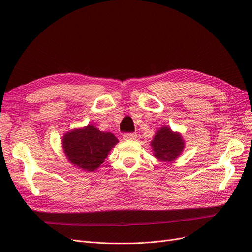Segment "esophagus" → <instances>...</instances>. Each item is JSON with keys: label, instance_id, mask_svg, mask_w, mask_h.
Here are the masks:
<instances>
[{"label": "esophagus", "instance_id": "esophagus-1", "mask_svg": "<svg viewBox=\"0 0 252 252\" xmlns=\"http://www.w3.org/2000/svg\"><path fill=\"white\" fill-rule=\"evenodd\" d=\"M136 133H132V132H129V133H124L123 134V139L126 140V141H129V140H135L136 139Z\"/></svg>", "mask_w": 252, "mask_h": 252}]
</instances>
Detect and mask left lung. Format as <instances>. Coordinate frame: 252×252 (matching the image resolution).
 <instances>
[{"mask_svg":"<svg viewBox=\"0 0 252 252\" xmlns=\"http://www.w3.org/2000/svg\"><path fill=\"white\" fill-rule=\"evenodd\" d=\"M155 156L164 162L177 158L184 148V141L179 133L172 132L168 127H162L151 141Z\"/></svg>","mask_w":252,"mask_h":252,"instance_id":"8db88e82","label":"left lung"}]
</instances>
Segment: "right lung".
I'll list each match as a JSON object with an SVG mask.
<instances>
[{"mask_svg":"<svg viewBox=\"0 0 252 252\" xmlns=\"http://www.w3.org/2000/svg\"><path fill=\"white\" fill-rule=\"evenodd\" d=\"M118 142L111 132H102L94 126L88 125L65 134L62 145L68 161L80 169L94 171Z\"/></svg>","mask_w":252,"mask_h":252,"instance_id":"right-lung-1","label":"right lung"}]
</instances>
